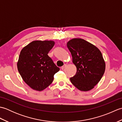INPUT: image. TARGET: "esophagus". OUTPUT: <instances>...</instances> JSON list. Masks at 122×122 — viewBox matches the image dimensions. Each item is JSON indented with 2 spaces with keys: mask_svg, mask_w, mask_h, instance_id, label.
<instances>
[{
  "mask_svg": "<svg viewBox=\"0 0 122 122\" xmlns=\"http://www.w3.org/2000/svg\"><path fill=\"white\" fill-rule=\"evenodd\" d=\"M66 64H64V66H62L61 67V69L62 70H63L64 68H66Z\"/></svg>",
  "mask_w": 122,
  "mask_h": 122,
  "instance_id": "1",
  "label": "esophagus"
}]
</instances>
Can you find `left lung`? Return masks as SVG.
Instances as JSON below:
<instances>
[{
  "instance_id": "left-lung-1",
  "label": "left lung",
  "mask_w": 122,
  "mask_h": 122,
  "mask_svg": "<svg viewBox=\"0 0 122 122\" xmlns=\"http://www.w3.org/2000/svg\"><path fill=\"white\" fill-rule=\"evenodd\" d=\"M77 71L70 81L77 89L88 91L97 85L105 70V63L99 49L80 38L72 39L67 43Z\"/></svg>"
}]
</instances>
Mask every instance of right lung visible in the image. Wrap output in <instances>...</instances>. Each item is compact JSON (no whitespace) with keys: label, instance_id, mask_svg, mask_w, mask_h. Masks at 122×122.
<instances>
[{"label":"right lung","instance_id":"obj_1","mask_svg":"<svg viewBox=\"0 0 122 122\" xmlns=\"http://www.w3.org/2000/svg\"><path fill=\"white\" fill-rule=\"evenodd\" d=\"M54 43L53 41H33L20 52L18 71L25 83L33 90L41 91L45 89L60 70L48 55Z\"/></svg>","mask_w":122,"mask_h":122}]
</instances>
